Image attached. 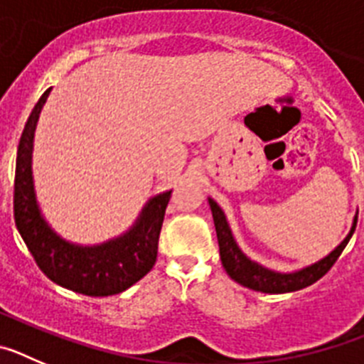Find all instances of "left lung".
<instances>
[{"label": "left lung", "mask_w": 364, "mask_h": 364, "mask_svg": "<svg viewBox=\"0 0 364 364\" xmlns=\"http://www.w3.org/2000/svg\"><path fill=\"white\" fill-rule=\"evenodd\" d=\"M208 202H210L215 230H217L222 266H224L226 273L235 282L246 286L250 290L262 291V294H288V291L302 290V288H306V286H311L314 282L319 281L324 273L332 268L333 262L339 259V255L346 247L348 240L352 239L353 231H355V224H358V215H355L352 222V228H350L345 240H343L333 252L328 253L324 259L317 260V262L306 266V268L297 269V272L284 273L266 268V266L259 264V262L250 259V257L240 250L237 240H235L230 224H228L226 215H224L220 205H218L213 198H208Z\"/></svg>", "instance_id": "1"}]
</instances>
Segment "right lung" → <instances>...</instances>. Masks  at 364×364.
Masks as SVG:
<instances>
[{
	"label": "right lung",
	"instance_id": "add662e5",
	"mask_svg": "<svg viewBox=\"0 0 364 364\" xmlns=\"http://www.w3.org/2000/svg\"><path fill=\"white\" fill-rule=\"evenodd\" d=\"M49 92L50 89H47L38 100L19 138L14 180L16 226L36 264L53 282L91 297L122 294L146 277L156 262L160 230L171 189L151 197L133 226L114 239L82 246L60 237L41 213L32 176L34 131Z\"/></svg>",
	"mask_w": 364,
	"mask_h": 364
}]
</instances>
